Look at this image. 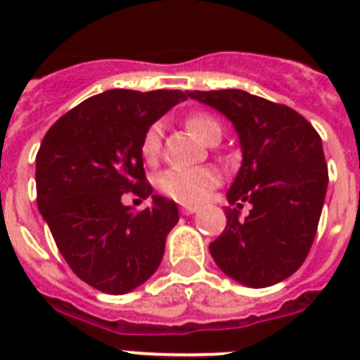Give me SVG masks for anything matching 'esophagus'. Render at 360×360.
Returning <instances> with one entry per match:
<instances>
[{
  "instance_id": "34e87169",
  "label": "esophagus",
  "mask_w": 360,
  "mask_h": 360,
  "mask_svg": "<svg viewBox=\"0 0 360 360\" xmlns=\"http://www.w3.org/2000/svg\"><path fill=\"white\" fill-rule=\"evenodd\" d=\"M181 211H183V214H194L198 213V205H183Z\"/></svg>"
}]
</instances>
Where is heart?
Here are the masks:
<instances>
[{"mask_svg": "<svg viewBox=\"0 0 360 360\" xmlns=\"http://www.w3.org/2000/svg\"><path fill=\"white\" fill-rule=\"evenodd\" d=\"M186 129L196 136L205 146H214L222 138V124L217 117L209 114H191L185 121ZM162 147V124L153 123L141 136L140 155L147 164H155L160 157ZM220 185V174L211 166H198V168L166 169L158 175L157 186L164 196L177 203L194 205L202 203L209 196V192Z\"/></svg>", "mask_w": 360, "mask_h": 360, "instance_id": "1", "label": "heart"}]
</instances>
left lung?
I'll list each match as a JSON object with an SVG mask.
<instances>
[{
	"label": "left lung",
	"instance_id": "left-lung-1",
	"mask_svg": "<svg viewBox=\"0 0 360 360\" xmlns=\"http://www.w3.org/2000/svg\"><path fill=\"white\" fill-rule=\"evenodd\" d=\"M233 123L243 164L226 209V228L209 245L220 271L248 288H267L291 276L314 243L329 183L321 138L285 104L240 89L188 91ZM251 214L238 219L242 202Z\"/></svg>",
	"mask_w": 360,
	"mask_h": 360
}]
</instances>
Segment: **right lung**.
Masks as SVG:
<instances>
[{
  "label": "right lung",
  "mask_w": 360,
  "mask_h": 360,
  "mask_svg": "<svg viewBox=\"0 0 360 360\" xmlns=\"http://www.w3.org/2000/svg\"><path fill=\"white\" fill-rule=\"evenodd\" d=\"M186 97L179 89H110L61 115L39 147V211L72 273L95 290L129 293L162 262L179 211L153 194L140 141ZM129 191L153 203L134 214L120 202Z\"/></svg>",
  "instance_id": "obj_1"
}]
</instances>
